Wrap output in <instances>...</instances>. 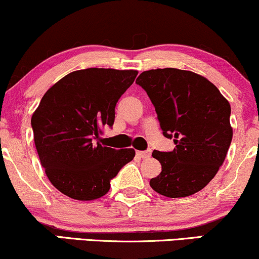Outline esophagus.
Listing matches in <instances>:
<instances>
[{"label":"esophagus","instance_id":"obj_1","mask_svg":"<svg viewBox=\"0 0 259 259\" xmlns=\"http://www.w3.org/2000/svg\"><path fill=\"white\" fill-rule=\"evenodd\" d=\"M136 155L139 156V158H141V159L149 158V156H150V150H139V152H136Z\"/></svg>","mask_w":259,"mask_h":259}]
</instances>
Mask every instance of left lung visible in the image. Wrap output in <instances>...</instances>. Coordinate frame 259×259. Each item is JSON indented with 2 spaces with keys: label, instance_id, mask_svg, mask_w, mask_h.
<instances>
[{
  "label": "left lung",
  "instance_id": "obj_1",
  "mask_svg": "<svg viewBox=\"0 0 259 259\" xmlns=\"http://www.w3.org/2000/svg\"><path fill=\"white\" fill-rule=\"evenodd\" d=\"M136 83L155 107L163 136L176 145L172 152H153L161 172L150 186L171 198L196 194L214 178L231 146L230 103L215 84L189 70H147Z\"/></svg>",
  "mask_w": 259,
  "mask_h": 259
}]
</instances>
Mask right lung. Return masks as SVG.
Segmentation results:
<instances>
[{"instance_id":"right-lung-1","label":"right lung","mask_w":259,"mask_h":259,"mask_svg":"<svg viewBox=\"0 0 259 259\" xmlns=\"http://www.w3.org/2000/svg\"><path fill=\"white\" fill-rule=\"evenodd\" d=\"M136 70L88 68L65 75L41 98L31 119L39 160L58 191L77 201L100 198L111 179L135 156L133 148L100 143L114 107Z\"/></svg>"}]
</instances>
